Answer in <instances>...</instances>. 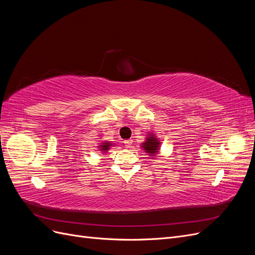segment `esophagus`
<instances>
[{"label":"esophagus","instance_id":"1","mask_svg":"<svg viewBox=\"0 0 255 255\" xmlns=\"http://www.w3.org/2000/svg\"><path fill=\"white\" fill-rule=\"evenodd\" d=\"M132 143H133V140H132V139H127V140H125V144H126L127 148H129V146L132 145Z\"/></svg>","mask_w":255,"mask_h":255}]
</instances>
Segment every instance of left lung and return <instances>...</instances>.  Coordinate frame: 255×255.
<instances>
[{
  "mask_svg": "<svg viewBox=\"0 0 255 255\" xmlns=\"http://www.w3.org/2000/svg\"><path fill=\"white\" fill-rule=\"evenodd\" d=\"M142 149L149 154V155L153 156L155 154L158 153L159 150V145H160V141L155 137V135L150 134L146 136L145 141L143 143H141Z\"/></svg>",
  "mask_w": 255,
  "mask_h": 255,
  "instance_id": "1",
  "label": "left lung"
}]
</instances>
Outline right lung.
I'll use <instances>...</instances> for the list:
<instances>
[{
  "label": "right lung",
  "instance_id": "right-lung-1",
  "mask_svg": "<svg viewBox=\"0 0 255 255\" xmlns=\"http://www.w3.org/2000/svg\"><path fill=\"white\" fill-rule=\"evenodd\" d=\"M111 145H112V143H111V142H109V141H104V142H102L101 144H100L99 149L101 150V151H103V152H106L107 150H110Z\"/></svg>",
  "mask_w": 255,
  "mask_h": 255
}]
</instances>
